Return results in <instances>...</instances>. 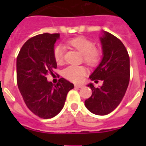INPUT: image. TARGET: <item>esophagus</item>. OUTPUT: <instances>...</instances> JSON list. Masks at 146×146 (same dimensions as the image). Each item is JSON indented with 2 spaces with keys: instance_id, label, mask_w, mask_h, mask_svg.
Listing matches in <instances>:
<instances>
[{
  "instance_id": "esophagus-1",
  "label": "esophagus",
  "mask_w": 146,
  "mask_h": 146,
  "mask_svg": "<svg viewBox=\"0 0 146 146\" xmlns=\"http://www.w3.org/2000/svg\"><path fill=\"white\" fill-rule=\"evenodd\" d=\"M75 87L78 88H83V85L82 84H75Z\"/></svg>"
}]
</instances>
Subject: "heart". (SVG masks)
<instances>
[{"mask_svg":"<svg viewBox=\"0 0 146 146\" xmlns=\"http://www.w3.org/2000/svg\"><path fill=\"white\" fill-rule=\"evenodd\" d=\"M68 44L83 54L84 62L91 66H97L101 60L102 53L95 44L89 39L79 36L70 40ZM65 48L62 45H58L54 50V58L58 64L63 63ZM87 73V70L83 66H70L63 70V76L66 79L74 83L81 82Z\"/></svg>","mask_w":146,"mask_h":146,"instance_id":"1","label":"heart"}]
</instances>
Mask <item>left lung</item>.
Instances as JSON below:
<instances>
[{"label": "left lung", "instance_id": "1", "mask_svg": "<svg viewBox=\"0 0 146 146\" xmlns=\"http://www.w3.org/2000/svg\"><path fill=\"white\" fill-rule=\"evenodd\" d=\"M102 59L89 76L92 80H101L103 84L95 88L88 84L92 91V96L84 102L91 113L104 116L115 110L122 101L130 80V58L120 40L106 31L100 36Z\"/></svg>", "mask_w": 146, "mask_h": 146}]
</instances>
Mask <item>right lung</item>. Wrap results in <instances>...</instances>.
I'll use <instances>...</instances> for the list:
<instances>
[{"label":"right lung","mask_w":146,"mask_h":146,"mask_svg":"<svg viewBox=\"0 0 146 146\" xmlns=\"http://www.w3.org/2000/svg\"><path fill=\"white\" fill-rule=\"evenodd\" d=\"M59 33H43L29 39L21 48L16 61L17 84L29 110L40 118H52L62 110L67 93L74 88L60 78L56 85L47 80L57 63L54 44Z\"/></svg>","instance_id":"obj_1"}]
</instances>
